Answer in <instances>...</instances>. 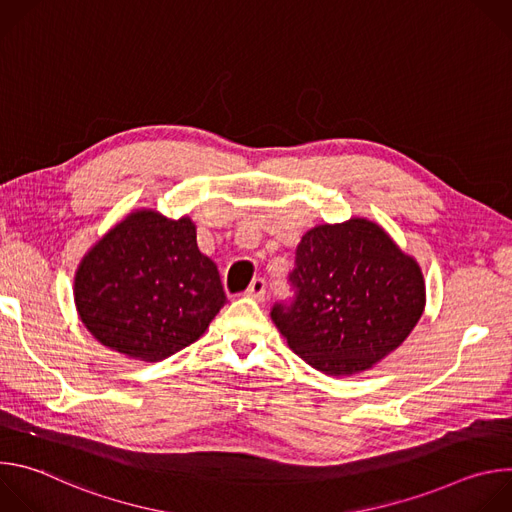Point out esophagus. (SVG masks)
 <instances>
[{"label":"esophagus","mask_w":512,"mask_h":512,"mask_svg":"<svg viewBox=\"0 0 512 512\" xmlns=\"http://www.w3.org/2000/svg\"><path fill=\"white\" fill-rule=\"evenodd\" d=\"M265 294H267V283H265V279H261V277H257V279H253L251 281V285H249V289H247V298H253V300H265Z\"/></svg>","instance_id":"34e87169"}]
</instances>
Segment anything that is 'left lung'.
Masks as SVG:
<instances>
[{
  "label": "left lung",
  "mask_w": 512,
  "mask_h": 512,
  "mask_svg": "<svg viewBox=\"0 0 512 512\" xmlns=\"http://www.w3.org/2000/svg\"><path fill=\"white\" fill-rule=\"evenodd\" d=\"M291 306L271 320L312 369L330 377L371 371L397 350L425 308L419 263L369 218L310 229L289 275Z\"/></svg>",
  "instance_id": "obj_1"
}]
</instances>
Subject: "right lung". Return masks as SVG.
Segmentation results:
<instances>
[{"mask_svg": "<svg viewBox=\"0 0 512 512\" xmlns=\"http://www.w3.org/2000/svg\"><path fill=\"white\" fill-rule=\"evenodd\" d=\"M75 306L107 348L158 362L196 342L227 302L221 275L196 245L190 216L129 212L81 259Z\"/></svg>", "mask_w": 512, "mask_h": 512, "instance_id": "1", "label": "right lung"}]
</instances>
